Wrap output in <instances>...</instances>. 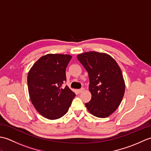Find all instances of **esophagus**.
<instances>
[{"mask_svg":"<svg viewBox=\"0 0 151 151\" xmlns=\"http://www.w3.org/2000/svg\"><path fill=\"white\" fill-rule=\"evenodd\" d=\"M84 91V88H81L80 89H77V92L78 93H81Z\"/></svg>","mask_w":151,"mask_h":151,"instance_id":"34e87169","label":"esophagus"}]
</instances>
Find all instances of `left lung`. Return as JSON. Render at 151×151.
Here are the masks:
<instances>
[{"instance_id":"obj_1","label":"left lung","mask_w":151,"mask_h":151,"mask_svg":"<svg viewBox=\"0 0 151 151\" xmlns=\"http://www.w3.org/2000/svg\"><path fill=\"white\" fill-rule=\"evenodd\" d=\"M89 75L91 99L85 105L92 115L105 118L113 114L123 98L125 84L117 63L106 53L95 51L77 55Z\"/></svg>"}]
</instances>
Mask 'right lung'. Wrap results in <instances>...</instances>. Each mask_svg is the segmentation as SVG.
Masks as SVG:
<instances>
[{"mask_svg":"<svg viewBox=\"0 0 151 151\" xmlns=\"http://www.w3.org/2000/svg\"><path fill=\"white\" fill-rule=\"evenodd\" d=\"M72 56L68 54H48L41 56L31 67L27 76L30 101L44 117L54 120L68 111L75 93L67 86L66 67Z\"/></svg>","mask_w":151,"mask_h":151,"instance_id":"obj_1","label":"right lung"}]
</instances>
